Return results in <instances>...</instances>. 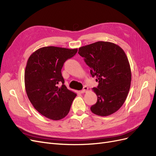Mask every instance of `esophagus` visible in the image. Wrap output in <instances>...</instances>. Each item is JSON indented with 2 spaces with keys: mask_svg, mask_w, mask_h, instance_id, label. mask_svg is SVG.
Returning <instances> with one entry per match:
<instances>
[{
  "mask_svg": "<svg viewBox=\"0 0 156 156\" xmlns=\"http://www.w3.org/2000/svg\"><path fill=\"white\" fill-rule=\"evenodd\" d=\"M88 87L84 86V87H83V89L82 90L80 91V92H81V93H84V92H86L88 90Z\"/></svg>",
  "mask_w": 156,
  "mask_h": 156,
  "instance_id": "34e87169",
  "label": "esophagus"
}]
</instances>
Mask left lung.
I'll return each mask as SVG.
<instances>
[{
	"label": "left lung",
	"mask_w": 156,
	"mask_h": 156,
	"mask_svg": "<svg viewBox=\"0 0 156 156\" xmlns=\"http://www.w3.org/2000/svg\"><path fill=\"white\" fill-rule=\"evenodd\" d=\"M78 53L99 83L92 88L98 100L91 111L101 116L113 114L124 104L131 85V68L125 52L111 42L97 41L81 47Z\"/></svg>",
	"instance_id": "left-lung-1"
}]
</instances>
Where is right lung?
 I'll use <instances>...</instances> for the list:
<instances>
[{
	"label": "right lung",
	"instance_id": "right-lung-1",
	"mask_svg": "<svg viewBox=\"0 0 156 156\" xmlns=\"http://www.w3.org/2000/svg\"><path fill=\"white\" fill-rule=\"evenodd\" d=\"M77 52V49L44 47L28 59L25 71L27 96L36 110L51 120L64 119L77 96L64 85L61 73L66 60ZM59 82L63 83L60 87Z\"/></svg>",
	"mask_w": 156,
	"mask_h": 156
}]
</instances>
